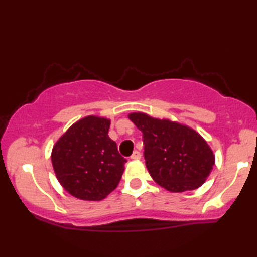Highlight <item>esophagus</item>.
<instances>
[{"instance_id":"1","label":"esophagus","mask_w":257,"mask_h":257,"mask_svg":"<svg viewBox=\"0 0 257 257\" xmlns=\"http://www.w3.org/2000/svg\"><path fill=\"white\" fill-rule=\"evenodd\" d=\"M141 158H142V154H141V152H138V151H134L133 155L130 156V159L132 160H141Z\"/></svg>"}]
</instances>
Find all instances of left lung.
Segmentation results:
<instances>
[{
    "label": "left lung",
    "mask_w": 257,
    "mask_h": 257,
    "mask_svg": "<svg viewBox=\"0 0 257 257\" xmlns=\"http://www.w3.org/2000/svg\"><path fill=\"white\" fill-rule=\"evenodd\" d=\"M128 118L143 133L146 168L153 180L171 193L194 190L206 181L215 155L189 125L133 112Z\"/></svg>",
    "instance_id": "left-lung-1"
}]
</instances>
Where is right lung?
<instances>
[{"label":"right lung","mask_w":257,"mask_h":257,"mask_svg":"<svg viewBox=\"0 0 257 257\" xmlns=\"http://www.w3.org/2000/svg\"><path fill=\"white\" fill-rule=\"evenodd\" d=\"M111 120L87 115L73 123L52 149L56 179L71 196L102 201L119 185L127 160L108 137Z\"/></svg>","instance_id":"1"}]
</instances>
